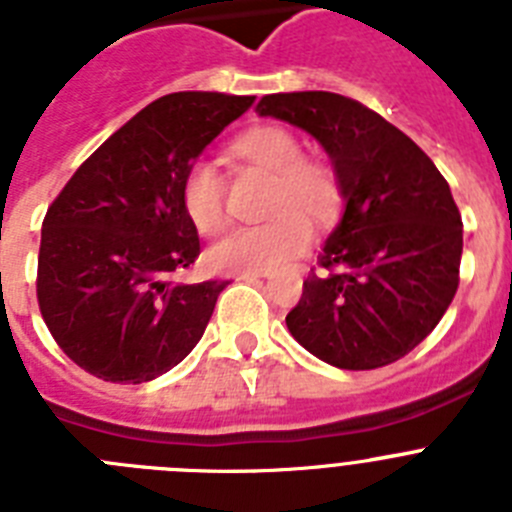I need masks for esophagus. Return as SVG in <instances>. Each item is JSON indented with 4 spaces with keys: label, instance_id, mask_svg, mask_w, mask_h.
Returning a JSON list of instances; mask_svg holds the SVG:
<instances>
[{
    "label": "esophagus",
    "instance_id": "1",
    "mask_svg": "<svg viewBox=\"0 0 512 512\" xmlns=\"http://www.w3.org/2000/svg\"><path fill=\"white\" fill-rule=\"evenodd\" d=\"M248 277H271V271H248V274H241V279H248Z\"/></svg>",
    "mask_w": 512,
    "mask_h": 512
}]
</instances>
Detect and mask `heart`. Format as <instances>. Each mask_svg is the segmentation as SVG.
<instances>
[{"instance_id": "1", "label": "heart", "mask_w": 512, "mask_h": 512, "mask_svg": "<svg viewBox=\"0 0 512 512\" xmlns=\"http://www.w3.org/2000/svg\"><path fill=\"white\" fill-rule=\"evenodd\" d=\"M246 158L277 174L271 192L274 220L246 225L210 248V264L220 271H271L300 256L312 241V220H328L341 205L333 171L305 161V148L284 128H256L238 140ZM182 207L189 223L202 235H212L228 220L223 174L210 158H197L184 174Z\"/></svg>"}]
</instances>
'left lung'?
Masks as SVG:
<instances>
[{"instance_id":"obj_1","label":"left lung","mask_w":512,"mask_h":512,"mask_svg":"<svg viewBox=\"0 0 512 512\" xmlns=\"http://www.w3.org/2000/svg\"><path fill=\"white\" fill-rule=\"evenodd\" d=\"M256 110L318 140L346 200L289 310V333L351 372L402 359L459 287L464 238L449 182L402 130L343 94H266Z\"/></svg>"}]
</instances>
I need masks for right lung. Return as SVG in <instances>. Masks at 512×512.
Wrapping results in <instances>:
<instances>
[{
    "label": "right lung",
    "mask_w": 512,
    "mask_h": 512,
    "mask_svg": "<svg viewBox=\"0 0 512 512\" xmlns=\"http://www.w3.org/2000/svg\"><path fill=\"white\" fill-rule=\"evenodd\" d=\"M253 99H156L104 140L48 207L35 284L40 315L84 372L115 384L151 382L202 338L228 282H174L200 256L182 182Z\"/></svg>",
    "instance_id": "add662e5"
}]
</instances>
